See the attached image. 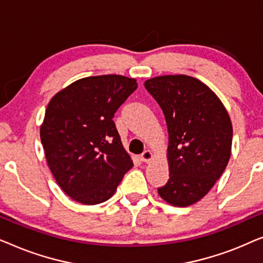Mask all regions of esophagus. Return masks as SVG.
Segmentation results:
<instances>
[{"instance_id": "1", "label": "esophagus", "mask_w": 263, "mask_h": 263, "mask_svg": "<svg viewBox=\"0 0 263 263\" xmlns=\"http://www.w3.org/2000/svg\"><path fill=\"white\" fill-rule=\"evenodd\" d=\"M152 158H153V153L151 152L149 149L145 151V152H143L141 156H140V159H141L143 163H149V161L152 160Z\"/></svg>"}]
</instances>
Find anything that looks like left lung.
I'll return each mask as SVG.
<instances>
[{
  "mask_svg": "<svg viewBox=\"0 0 263 263\" xmlns=\"http://www.w3.org/2000/svg\"><path fill=\"white\" fill-rule=\"evenodd\" d=\"M163 110L168 133V181L158 188L166 202L186 207L202 199L229 163L232 124L212 89L188 75L145 81Z\"/></svg>",
  "mask_w": 263,
  "mask_h": 263,
  "instance_id": "1",
  "label": "left lung"
}]
</instances>
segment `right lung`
Wrapping results in <instances>:
<instances>
[{"label": "right lung", "mask_w": 263, "mask_h": 263, "mask_svg": "<svg viewBox=\"0 0 263 263\" xmlns=\"http://www.w3.org/2000/svg\"><path fill=\"white\" fill-rule=\"evenodd\" d=\"M136 87L135 79L99 75L73 82L50 100L42 145L56 182L74 201L109 200L133 167L112 118Z\"/></svg>", "instance_id": "right-lung-1"}]
</instances>
